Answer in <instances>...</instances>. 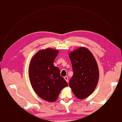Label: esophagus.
<instances>
[{
    "mask_svg": "<svg viewBox=\"0 0 122 122\" xmlns=\"http://www.w3.org/2000/svg\"><path fill=\"white\" fill-rule=\"evenodd\" d=\"M64 79H65V80L67 81V82H68V77L67 76H65L64 77Z\"/></svg>",
    "mask_w": 122,
    "mask_h": 122,
    "instance_id": "obj_1",
    "label": "esophagus"
}]
</instances>
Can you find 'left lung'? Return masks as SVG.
Instances as JSON below:
<instances>
[{"label": "left lung", "instance_id": "1", "mask_svg": "<svg viewBox=\"0 0 122 122\" xmlns=\"http://www.w3.org/2000/svg\"><path fill=\"white\" fill-rule=\"evenodd\" d=\"M69 56L73 71L69 86L77 99H84L93 93L98 82L99 71L96 60L84 47L70 52Z\"/></svg>", "mask_w": 122, "mask_h": 122}]
</instances>
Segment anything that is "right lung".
<instances>
[{"instance_id": "1", "label": "right lung", "mask_w": 122, "mask_h": 122, "mask_svg": "<svg viewBox=\"0 0 122 122\" xmlns=\"http://www.w3.org/2000/svg\"><path fill=\"white\" fill-rule=\"evenodd\" d=\"M58 52L49 48L40 50L29 65L28 76L33 90L39 97L49 102L56 101L62 88L68 86L61 76L60 69L53 65Z\"/></svg>"}]
</instances>
